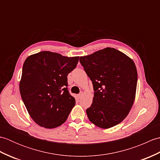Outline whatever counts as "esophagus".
Segmentation results:
<instances>
[{
	"instance_id": "esophagus-1",
	"label": "esophagus",
	"mask_w": 160,
	"mask_h": 160,
	"mask_svg": "<svg viewBox=\"0 0 160 160\" xmlns=\"http://www.w3.org/2000/svg\"><path fill=\"white\" fill-rule=\"evenodd\" d=\"M82 94H83V93L82 92H81L80 93H79L78 95V98H80L81 97H82Z\"/></svg>"
}]
</instances>
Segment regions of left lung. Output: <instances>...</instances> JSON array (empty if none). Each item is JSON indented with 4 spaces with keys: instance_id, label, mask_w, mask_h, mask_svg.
<instances>
[{
    "instance_id": "left-lung-1",
    "label": "left lung",
    "mask_w": 160,
    "mask_h": 160,
    "mask_svg": "<svg viewBox=\"0 0 160 160\" xmlns=\"http://www.w3.org/2000/svg\"><path fill=\"white\" fill-rule=\"evenodd\" d=\"M80 62L92 81L94 97L86 110L97 127L108 128L127 116L136 93L138 72L131 58L111 47L81 56Z\"/></svg>"
}]
</instances>
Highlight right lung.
<instances>
[{
  "label": "right lung",
  "instance_id": "add662e5",
  "mask_svg": "<svg viewBox=\"0 0 160 160\" xmlns=\"http://www.w3.org/2000/svg\"><path fill=\"white\" fill-rule=\"evenodd\" d=\"M79 56L40 52L27 58L19 89L30 116L37 124L53 128L62 124L76 104L67 89V76Z\"/></svg>",
  "mask_w": 160,
  "mask_h": 160
}]
</instances>
